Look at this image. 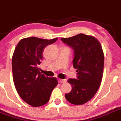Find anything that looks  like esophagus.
Returning a JSON list of instances; mask_svg holds the SVG:
<instances>
[{
  "mask_svg": "<svg viewBox=\"0 0 121 121\" xmlns=\"http://www.w3.org/2000/svg\"><path fill=\"white\" fill-rule=\"evenodd\" d=\"M58 82L60 83H64V82H66V79H58Z\"/></svg>",
  "mask_w": 121,
  "mask_h": 121,
  "instance_id": "esophagus-1",
  "label": "esophagus"
}]
</instances>
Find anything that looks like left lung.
Instances as JSON below:
<instances>
[{
	"instance_id": "8db88e82",
	"label": "left lung",
	"mask_w": 121,
	"mask_h": 121,
	"mask_svg": "<svg viewBox=\"0 0 121 121\" xmlns=\"http://www.w3.org/2000/svg\"><path fill=\"white\" fill-rule=\"evenodd\" d=\"M61 40L74 51L73 64L77 72V79L67 81L72 90L65 97L73 104H83L94 96L101 84L104 60L101 44L82 33Z\"/></svg>"
}]
</instances>
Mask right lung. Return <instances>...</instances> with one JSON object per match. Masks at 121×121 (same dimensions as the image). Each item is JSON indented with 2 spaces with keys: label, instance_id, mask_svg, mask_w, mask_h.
I'll use <instances>...</instances> for the list:
<instances>
[{
  "label": "right lung",
  "instance_id": "right-lung-1",
  "mask_svg": "<svg viewBox=\"0 0 121 121\" xmlns=\"http://www.w3.org/2000/svg\"><path fill=\"white\" fill-rule=\"evenodd\" d=\"M57 39L24 38L15 49L12 59L15 86L20 97L31 106H41L47 103L52 91L58 84L57 79L46 77L38 67L45 47Z\"/></svg>",
  "mask_w": 121,
  "mask_h": 121
}]
</instances>
